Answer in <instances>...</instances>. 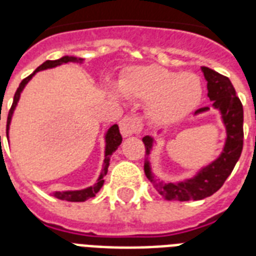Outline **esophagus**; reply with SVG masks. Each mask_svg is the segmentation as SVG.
Wrapping results in <instances>:
<instances>
[{
	"mask_svg": "<svg viewBox=\"0 0 256 256\" xmlns=\"http://www.w3.org/2000/svg\"><path fill=\"white\" fill-rule=\"evenodd\" d=\"M120 134L124 138L132 136L142 130V120L138 116H124L120 124Z\"/></svg>",
	"mask_w": 256,
	"mask_h": 256,
	"instance_id": "34e87169",
	"label": "esophagus"
}]
</instances>
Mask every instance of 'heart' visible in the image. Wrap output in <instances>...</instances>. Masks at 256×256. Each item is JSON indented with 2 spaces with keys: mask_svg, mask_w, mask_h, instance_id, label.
Instances as JSON below:
<instances>
[{
  "mask_svg": "<svg viewBox=\"0 0 256 256\" xmlns=\"http://www.w3.org/2000/svg\"><path fill=\"white\" fill-rule=\"evenodd\" d=\"M120 88L124 96L148 102V118L156 124L182 120L194 112L203 96L198 76L179 74L160 66H136L120 80Z\"/></svg>",
  "mask_w": 256,
  "mask_h": 256,
  "instance_id": "b5f03b06",
  "label": "heart"
}]
</instances>
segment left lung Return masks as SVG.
Masks as SVG:
<instances>
[{
  "mask_svg": "<svg viewBox=\"0 0 256 256\" xmlns=\"http://www.w3.org/2000/svg\"><path fill=\"white\" fill-rule=\"evenodd\" d=\"M207 81V96L212 102L211 108L218 110L222 124L226 128V140L220 154L210 164L203 166L192 176L178 182H166L156 179L150 164V154L156 142L152 136L142 138L146 148L144 174L164 198L168 200H200L210 196L222 187L231 171L234 170L243 148V106L235 94V88L227 77L206 66L200 68ZM210 112V108H202L194 116ZM162 130L158 132L160 134Z\"/></svg>",
  "mask_w": 256,
  "mask_h": 256,
  "instance_id": "left-lung-1",
  "label": "left lung"
}]
</instances>
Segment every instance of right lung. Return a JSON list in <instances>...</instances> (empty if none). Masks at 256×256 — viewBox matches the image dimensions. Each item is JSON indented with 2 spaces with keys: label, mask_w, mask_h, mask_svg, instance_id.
Wrapping results in <instances>:
<instances>
[{
  "label": "right lung",
  "mask_w": 256,
  "mask_h": 256,
  "mask_svg": "<svg viewBox=\"0 0 256 256\" xmlns=\"http://www.w3.org/2000/svg\"><path fill=\"white\" fill-rule=\"evenodd\" d=\"M85 60L84 58L74 57V56H64L60 60H54V61H46L44 62L41 66H38L37 69L34 70L33 74H30L29 77L25 78L24 81L20 84V88H17V92L14 94L13 104H12V108H10L9 116H8V124H6V136H8V140H9V130H10V124H12V118H13V114L16 112V108H17L18 102H20V98H21V94L24 92V88H26V85L32 81V78L38 73V72H42V70L53 69V68H57V66L66 65V64H84ZM122 144V136L120 132V128L118 124H112V128H108V132H104V164H102V168H100V176L96 180V183L92 186L85 187V188H81V190H65V191H54L53 196H56L57 199H61V200H68V202H85L88 199L96 196V194L100 190V187L104 186V176L108 174V164H110V158L114 152H116V148H120V144Z\"/></svg>",
  "instance_id": "obj_1"
}]
</instances>
